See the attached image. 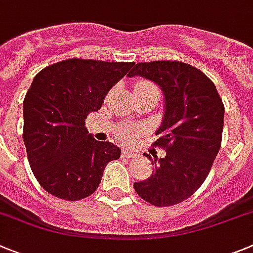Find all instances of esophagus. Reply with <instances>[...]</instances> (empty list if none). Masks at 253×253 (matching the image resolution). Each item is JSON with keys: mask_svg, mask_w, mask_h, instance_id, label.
<instances>
[{"mask_svg": "<svg viewBox=\"0 0 253 253\" xmlns=\"http://www.w3.org/2000/svg\"><path fill=\"white\" fill-rule=\"evenodd\" d=\"M122 155H123V157H125V158H135L138 154H136L135 152H133V150H130V149H123L122 150Z\"/></svg>", "mask_w": 253, "mask_h": 253, "instance_id": "esophagus-1", "label": "esophagus"}]
</instances>
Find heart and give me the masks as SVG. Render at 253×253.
Wrapping results in <instances>:
<instances>
[{
	"label": "heart",
	"instance_id": "heart-1",
	"mask_svg": "<svg viewBox=\"0 0 253 253\" xmlns=\"http://www.w3.org/2000/svg\"><path fill=\"white\" fill-rule=\"evenodd\" d=\"M150 87H155L150 81L138 80L135 83V87H134V90H135V91H139V90L150 89ZM136 133H138V130H136L135 128H122L118 130L117 135L122 142H129V140H131V139L136 135Z\"/></svg>",
	"mask_w": 253,
	"mask_h": 253
}]
</instances>
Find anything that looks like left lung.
<instances>
[{"label": "left lung", "mask_w": 253, "mask_h": 253, "mask_svg": "<svg viewBox=\"0 0 253 253\" xmlns=\"http://www.w3.org/2000/svg\"><path fill=\"white\" fill-rule=\"evenodd\" d=\"M154 81L166 98L163 122L153 145L167 152L152 158L155 170L134 183L145 202L168 207L183 202L203 184L222 143L224 105L213 81L192 65L177 60L139 62L128 76Z\"/></svg>", "instance_id": "obj_1"}]
</instances>
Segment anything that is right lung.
I'll use <instances>...</instances> for the list:
<instances>
[{
    "instance_id": "add662e5",
    "label": "right lung",
    "mask_w": 253,
    "mask_h": 253,
    "mask_svg": "<svg viewBox=\"0 0 253 253\" xmlns=\"http://www.w3.org/2000/svg\"><path fill=\"white\" fill-rule=\"evenodd\" d=\"M134 62L69 59L34 78L24 100V142L39 184L51 196L80 201L91 196L120 149L98 142L85 119L101 108L109 90Z\"/></svg>"
}]
</instances>
